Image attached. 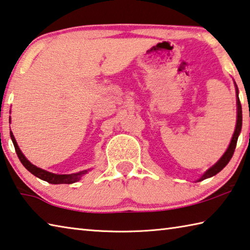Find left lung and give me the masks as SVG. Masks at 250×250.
Wrapping results in <instances>:
<instances>
[{
  "mask_svg": "<svg viewBox=\"0 0 250 250\" xmlns=\"http://www.w3.org/2000/svg\"><path fill=\"white\" fill-rule=\"evenodd\" d=\"M234 84H235V90H236V104H237V120H236V126H235V131H234L232 140H230V143L229 145L228 149H226L225 153L223 154V155H222L220 160L217 161L212 167H210V168H208V170L204 171V174L200 177V178L196 180L197 183H199V181H202L204 179H207V178H210V177L215 176L217 172H220L226 165L229 164V162L230 161V158H232L233 154H234L236 144H237L238 135L240 133V131H242V124H243L242 105H240L239 97H238V88H237V85H236L235 82H234Z\"/></svg>",
  "mask_w": 250,
  "mask_h": 250,
  "instance_id": "left-lung-1",
  "label": "left lung"
}]
</instances>
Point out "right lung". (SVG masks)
<instances>
[{
	"instance_id": "obj_1",
	"label": "right lung",
	"mask_w": 250,
	"mask_h": 250,
	"mask_svg": "<svg viewBox=\"0 0 250 250\" xmlns=\"http://www.w3.org/2000/svg\"><path fill=\"white\" fill-rule=\"evenodd\" d=\"M10 124H11V118H10ZM10 134H11V139L13 141V144H14L17 156H18V158H20V161L21 162V164L24 165L25 168L28 171H30L34 176L38 177V178L42 179L44 181H47V183H49V184H52V185L74 184V183H76V181L81 180L82 177L87 174V172L90 170V168H89V169H85V170H82L79 172H74V174L59 175V174H53V172L47 171L42 168H39V167H37L36 165L31 164V163L25 157L24 154H22V152L21 151V148L18 147L17 142L14 138V135H13L12 131H10Z\"/></svg>"
}]
</instances>
